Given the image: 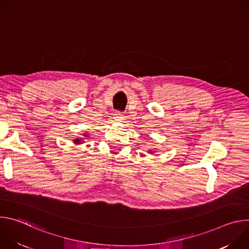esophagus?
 I'll return each mask as SVG.
<instances>
[{
  "instance_id": "34e87169",
  "label": "esophagus",
  "mask_w": 249,
  "mask_h": 249,
  "mask_svg": "<svg viewBox=\"0 0 249 249\" xmlns=\"http://www.w3.org/2000/svg\"><path fill=\"white\" fill-rule=\"evenodd\" d=\"M113 118H114L115 121H122L124 119V116H123V114L121 112H115Z\"/></svg>"
}]
</instances>
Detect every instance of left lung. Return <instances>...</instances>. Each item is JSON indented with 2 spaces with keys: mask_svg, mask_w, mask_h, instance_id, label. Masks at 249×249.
I'll return each mask as SVG.
<instances>
[{
  "mask_svg": "<svg viewBox=\"0 0 249 249\" xmlns=\"http://www.w3.org/2000/svg\"><path fill=\"white\" fill-rule=\"evenodd\" d=\"M150 154H153V152H150Z\"/></svg>",
  "mask_w": 249,
  "mask_h": 249,
  "instance_id": "left-lung-1",
  "label": "left lung"
}]
</instances>
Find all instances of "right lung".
Instances as JSON below:
<instances>
[{
    "label": "right lung",
    "mask_w": 249,
    "mask_h": 249,
    "mask_svg": "<svg viewBox=\"0 0 249 249\" xmlns=\"http://www.w3.org/2000/svg\"><path fill=\"white\" fill-rule=\"evenodd\" d=\"M84 136H85V137H87V135H86V134H85ZM74 143H75V144H77V145H81V144L83 143V141H82V139H74Z\"/></svg>",
    "instance_id": "right-lung-1"
}]
</instances>
